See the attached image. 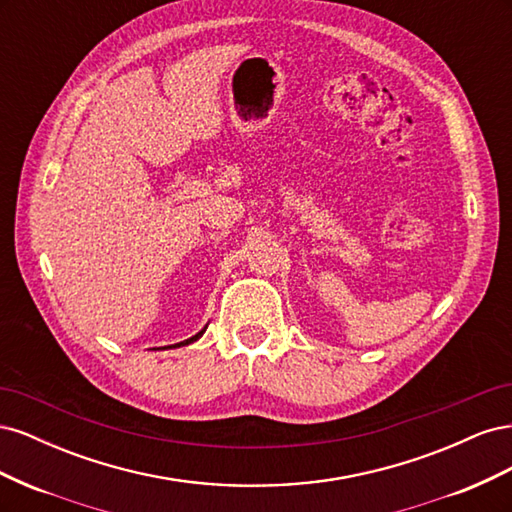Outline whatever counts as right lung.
I'll return each mask as SVG.
<instances>
[{"mask_svg":"<svg viewBox=\"0 0 512 512\" xmlns=\"http://www.w3.org/2000/svg\"><path fill=\"white\" fill-rule=\"evenodd\" d=\"M205 331H207V327H205V329H203V331H200V333H196V335H194V337H190V339H185V342H181V344H175V346H173V348H177V346H188V344H192V342H196V339H198V337H200V335H203V333H205Z\"/></svg>","mask_w":512,"mask_h":512,"instance_id":"1","label":"right lung"}]
</instances>
